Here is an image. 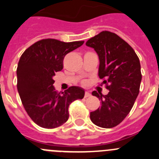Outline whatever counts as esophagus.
<instances>
[{
    "label": "esophagus",
    "instance_id": "obj_1",
    "mask_svg": "<svg viewBox=\"0 0 159 159\" xmlns=\"http://www.w3.org/2000/svg\"><path fill=\"white\" fill-rule=\"evenodd\" d=\"M91 95H92L90 94L89 92H85V95H84V97H85V98H87V97H90Z\"/></svg>",
    "mask_w": 159,
    "mask_h": 159
}]
</instances>
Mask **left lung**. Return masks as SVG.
<instances>
[{
  "label": "left lung",
  "mask_w": 159,
  "mask_h": 159,
  "mask_svg": "<svg viewBox=\"0 0 159 159\" xmlns=\"http://www.w3.org/2000/svg\"><path fill=\"white\" fill-rule=\"evenodd\" d=\"M86 45L96 52L99 60L98 75L104 79L102 83L109 90L105 95L92 92V95L101 99V106L90 113V119L98 127L111 128L127 117L139 93V59L127 42L108 31L89 39Z\"/></svg>",
  "instance_id": "8db88e82"
}]
</instances>
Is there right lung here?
I'll use <instances>...</instances> for the list:
<instances>
[{"label": "right lung", "mask_w": 159, "mask_h": 159, "mask_svg": "<svg viewBox=\"0 0 159 159\" xmlns=\"http://www.w3.org/2000/svg\"><path fill=\"white\" fill-rule=\"evenodd\" d=\"M84 43L41 40L26 49L20 58L18 93L25 111L38 126L52 129L63 125L69 117V105L84 97L85 92L80 87L72 86L58 93L53 86V76L63 69L64 57Z\"/></svg>", "instance_id": "add662e5"}]
</instances>
